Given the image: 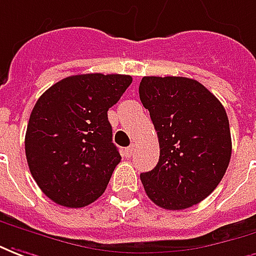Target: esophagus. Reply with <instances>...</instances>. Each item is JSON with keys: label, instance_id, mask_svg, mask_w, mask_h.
<instances>
[{"label": "esophagus", "instance_id": "obj_1", "mask_svg": "<svg viewBox=\"0 0 256 256\" xmlns=\"http://www.w3.org/2000/svg\"><path fill=\"white\" fill-rule=\"evenodd\" d=\"M134 150H135V144H131L130 148H125V154H126L128 157H131L132 154H134Z\"/></svg>", "mask_w": 256, "mask_h": 256}]
</instances>
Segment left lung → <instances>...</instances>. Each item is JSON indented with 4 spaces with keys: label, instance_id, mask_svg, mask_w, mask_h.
I'll return each instance as SVG.
<instances>
[{
    "label": "left lung",
    "instance_id": "left-lung-1",
    "mask_svg": "<svg viewBox=\"0 0 256 256\" xmlns=\"http://www.w3.org/2000/svg\"><path fill=\"white\" fill-rule=\"evenodd\" d=\"M140 102L160 143V158L140 174L156 206L179 211L198 204L222 180L232 156L226 110L206 86L186 77H143Z\"/></svg>",
    "mask_w": 256,
    "mask_h": 256
}]
</instances>
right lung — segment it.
Listing matches in <instances>:
<instances>
[{"label": "right lung", "instance_id": "1", "mask_svg": "<svg viewBox=\"0 0 256 256\" xmlns=\"http://www.w3.org/2000/svg\"><path fill=\"white\" fill-rule=\"evenodd\" d=\"M131 82L124 74H78L40 96L27 124L26 158L40 189L56 204L81 208L104 193L121 161L108 110Z\"/></svg>", "mask_w": 256, "mask_h": 256}]
</instances>
